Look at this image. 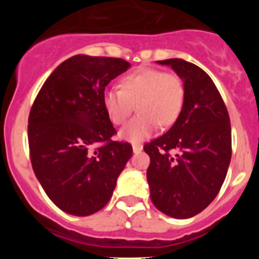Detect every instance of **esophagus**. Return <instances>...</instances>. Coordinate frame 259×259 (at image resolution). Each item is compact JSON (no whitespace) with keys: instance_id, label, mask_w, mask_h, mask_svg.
I'll use <instances>...</instances> for the list:
<instances>
[{"instance_id":"1","label":"esophagus","mask_w":259,"mask_h":259,"mask_svg":"<svg viewBox=\"0 0 259 259\" xmlns=\"http://www.w3.org/2000/svg\"><path fill=\"white\" fill-rule=\"evenodd\" d=\"M132 149H134V153H140L143 150V145L141 144H134Z\"/></svg>"}]
</instances>
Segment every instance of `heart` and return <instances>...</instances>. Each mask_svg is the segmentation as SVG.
<instances>
[{"mask_svg": "<svg viewBox=\"0 0 259 259\" xmlns=\"http://www.w3.org/2000/svg\"><path fill=\"white\" fill-rule=\"evenodd\" d=\"M120 84L122 89H105L102 102L114 124H122L136 104L139 114L120 130L124 140H146L154 134L158 123L162 127L172 124L182 111L184 84L178 75L144 67L123 76Z\"/></svg>", "mask_w": 259, "mask_h": 259, "instance_id": "b5f03b06", "label": "heart"}]
</instances>
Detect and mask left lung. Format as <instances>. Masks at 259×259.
Here are the masks:
<instances>
[{
  "mask_svg": "<svg viewBox=\"0 0 259 259\" xmlns=\"http://www.w3.org/2000/svg\"><path fill=\"white\" fill-rule=\"evenodd\" d=\"M157 63L170 66L183 80L184 102L172 127L144 145L150 157V198L171 218H192L212 202L227 175L232 154L230 115L202 68L179 58Z\"/></svg>",
  "mask_w": 259,
  "mask_h": 259,
  "instance_id": "1",
  "label": "left lung"
}]
</instances>
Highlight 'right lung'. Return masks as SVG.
<instances>
[{
  "label": "right lung",
  "instance_id": "add662e5",
  "mask_svg": "<svg viewBox=\"0 0 259 259\" xmlns=\"http://www.w3.org/2000/svg\"><path fill=\"white\" fill-rule=\"evenodd\" d=\"M130 68L120 58L77 54L62 62L32 105L28 145L32 168L48 197L65 212L95 214L110 201L132 157L102 102L107 84Z\"/></svg>",
  "mask_w": 259,
  "mask_h": 259
}]
</instances>
